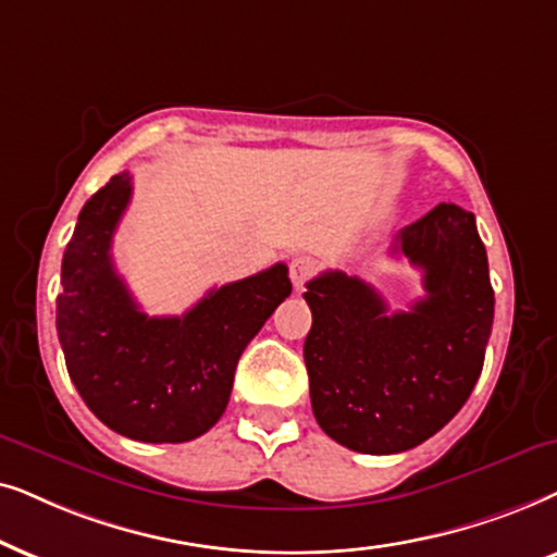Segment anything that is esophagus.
I'll return each instance as SVG.
<instances>
[{"label": "esophagus", "mask_w": 557, "mask_h": 557, "mask_svg": "<svg viewBox=\"0 0 557 557\" xmlns=\"http://www.w3.org/2000/svg\"><path fill=\"white\" fill-rule=\"evenodd\" d=\"M313 272H315V259L313 257H308V255L293 257V262H290V280H293V285L298 287V290L308 283L310 277H313Z\"/></svg>", "instance_id": "1"}]
</instances>
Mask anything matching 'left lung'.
Masks as SVG:
<instances>
[{
    "label": "left lung",
    "mask_w": 557,
    "mask_h": 557,
    "mask_svg": "<svg viewBox=\"0 0 557 557\" xmlns=\"http://www.w3.org/2000/svg\"><path fill=\"white\" fill-rule=\"evenodd\" d=\"M392 255L422 270L425 298L387 313L364 280L329 270L302 298V346L318 425L359 454H403L435 435L469 399L494 323L486 249L471 211L438 203L397 234Z\"/></svg>",
    "instance_id": "obj_1"
}]
</instances>
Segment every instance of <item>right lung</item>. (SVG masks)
<instances>
[{
	"label": "right lung",
	"mask_w": 557,
	"mask_h": 557,
	"mask_svg": "<svg viewBox=\"0 0 557 557\" xmlns=\"http://www.w3.org/2000/svg\"><path fill=\"white\" fill-rule=\"evenodd\" d=\"M132 198L119 173L88 198L63 255L55 329L65 367L96 418L143 443H185L216 425L239 356L293 293L287 267L213 287L188 313L150 318L111 262Z\"/></svg>",
	"instance_id": "add662e5"
}]
</instances>
